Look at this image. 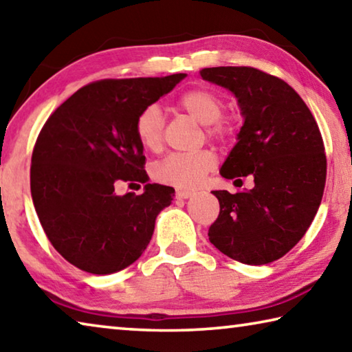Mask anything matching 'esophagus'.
I'll list each match as a JSON object with an SVG mask.
<instances>
[{
    "label": "esophagus",
    "mask_w": 352,
    "mask_h": 352,
    "mask_svg": "<svg viewBox=\"0 0 352 352\" xmlns=\"http://www.w3.org/2000/svg\"><path fill=\"white\" fill-rule=\"evenodd\" d=\"M192 190H189V189H183V188H178L177 190H175V197L178 199V200H186V199H189V197H192Z\"/></svg>",
    "instance_id": "34e87169"
}]
</instances>
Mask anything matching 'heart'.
I'll list each match as a JSON object with an SVG mask.
<instances>
[{"instance_id":"1","label":"heart","mask_w":352,"mask_h":352,"mask_svg":"<svg viewBox=\"0 0 352 352\" xmlns=\"http://www.w3.org/2000/svg\"><path fill=\"white\" fill-rule=\"evenodd\" d=\"M178 107L195 121L208 126V133L223 138L230 126L220 119L223 113V100L217 93L208 88H194L178 99ZM163 111L157 104L146 107L136 118L135 133L141 146L157 152L163 144ZM216 168V157L210 151L192 153H170L153 166V177L160 183L178 188H194L204 180L208 172Z\"/></svg>"}]
</instances>
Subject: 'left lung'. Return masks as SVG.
I'll return each instance as SVG.
<instances>
[{
    "instance_id": "8db88e82",
    "label": "left lung",
    "mask_w": 352,
    "mask_h": 352,
    "mask_svg": "<svg viewBox=\"0 0 352 352\" xmlns=\"http://www.w3.org/2000/svg\"><path fill=\"white\" fill-rule=\"evenodd\" d=\"M201 79L233 93L243 124L220 175L253 180L236 194L212 190L220 205L210 242L228 258L264 265L294 248L323 199L326 155L317 122L284 80L256 68L217 67Z\"/></svg>"
}]
</instances>
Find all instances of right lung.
I'll return each instance as SVG.
<instances>
[{"label": "right lung", "mask_w": 352, "mask_h": 352, "mask_svg": "<svg viewBox=\"0 0 352 352\" xmlns=\"http://www.w3.org/2000/svg\"><path fill=\"white\" fill-rule=\"evenodd\" d=\"M186 74L99 80L52 113L35 142L32 201L47 239L77 269L110 275L140 258L175 189L147 183L135 121ZM119 181L145 183L118 196Z\"/></svg>", "instance_id": "obj_1"}]
</instances>
